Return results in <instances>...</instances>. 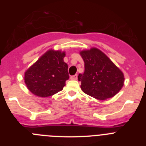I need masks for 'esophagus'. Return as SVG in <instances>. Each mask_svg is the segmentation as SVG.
<instances>
[{
    "instance_id": "obj_1",
    "label": "esophagus",
    "mask_w": 146,
    "mask_h": 146,
    "mask_svg": "<svg viewBox=\"0 0 146 146\" xmlns=\"http://www.w3.org/2000/svg\"><path fill=\"white\" fill-rule=\"evenodd\" d=\"M71 80H76L77 79V74H75V75H72L70 77Z\"/></svg>"
}]
</instances>
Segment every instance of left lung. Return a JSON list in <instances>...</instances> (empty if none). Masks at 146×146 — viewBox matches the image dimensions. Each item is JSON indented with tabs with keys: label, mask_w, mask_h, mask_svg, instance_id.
Wrapping results in <instances>:
<instances>
[{
	"label": "left lung",
	"mask_w": 146,
	"mask_h": 146,
	"mask_svg": "<svg viewBox=\"0 0 146 146\" xmlns=\"http://www.w3.org/2000/svg\"><path fill=\"white\" fill-rule=\"evenodd\" d=\"M85 63L83 74H79L81 89L100 100L114 96L123 86V72L101 50L91 48L80 52Z\"/></svg>",
	"instance_id": "8db88e82"
}]
</instances>
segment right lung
<instances>
[{"mask_svg":"<svg viewBox=\"0 0 146 146\" xmlns=\"http://www.w3.org/2000/svg\"><path fill=\"white\" fill-rule=\"evenodd\" d=\"M64 56V52L49 50L25 72V82L31 92L47 97L64 88L69 78Z\"/></svg>","mask_w":146,"mask_h":146,"instance_id":"1","label":"right lung"}]
</instances>
